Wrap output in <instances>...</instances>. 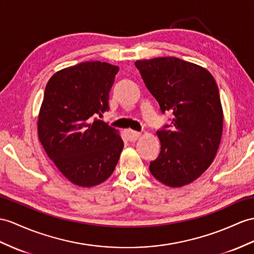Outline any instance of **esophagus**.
Segmentation results:
<instances>
[{"instance_id":"34e87169","label":"esophagus","mask_w":254,"mask_h":254,"mask_svg":"<svg viewBox=\"0 0 254 254\" xmlns=\"http://www.w3.org/2000/svg\"><path fill=\"white\" fill-rule=\"evenodd\" d=\"M126 135H127V139L129 141H135L140 138L141 133L137 132V131H133V130H127Z\"/></svg>"}]
</instances>
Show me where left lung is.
<instances>
[{"mask_svg":"<svg viewBox=\"0 0 254 254\" xmlns=\"http://www.w3.org/2000/svg\"><path fill=\"white\" fill-rule=\"evenodd\" d=\"M160 111L174 114L156 133L158 157L150 171L159 182L180 188L199 178L211 165L223 130V110L213 76L200 65L176 57L134 63Z\"/></svg>","mask_w":254,"mask_h":254,"instance_id":"obj_1","label":"left lung"}]
</instances>
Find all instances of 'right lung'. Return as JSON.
Here are the masks:
<instances>
[{
	"instance_id": "right-lung-1",
	"label": "right lung",
	"mask_w": 254,
	"mask_h": 254,
	"mask_svg": "<svg viewBox=\"0 0 254 254\" xmlns=\"http://www.w3.org/2000/svg\"><path fill=\"white\" fill-rule=\"evenodd\" d=\"M119 66L86 61L56 72L46 85L39 139L67 180L83 188L106 181L124 147L119 131L99 120L109 111V94Z\"/></svg>"
}]
</instances>
